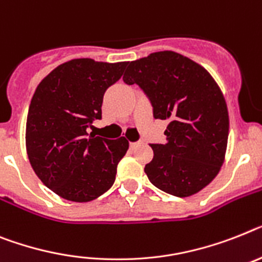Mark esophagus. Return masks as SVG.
I'll return each mask as SVG.
<instances>
[{
    "label": "esophagus",
    "mask_w": 262,
    "mask_h": 262,
    "mask_svg": "<svg viewBox=\"0 0 262 262\" xmlns=\"http://www.w3.org/2000/svg\"><path fill=\"white\" fill-rule=\"evenodd\" d=\"M138 144H140V142H130V144H129V146H130V149H135V148H137Z\"/></svg>",
    "instance_id": "34e87169"
}]
</instances>
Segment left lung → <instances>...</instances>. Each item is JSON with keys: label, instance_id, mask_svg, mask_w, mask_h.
Wrapping results in <instances>:
<instances>
[{"label": "left lung", "instance_id": "obj_1", "mask_svg": "<svg viewBox=\"0 0 262 262\" xmlns=\"http://www.w3.org/2000/svg\"><path fill=\"white\" fill-rule=\"evenodd\" d=\"M127 63L124 82L137 83L155 118L168 120L166 142L150 145L153 160L145 165L149 181L177 197L199 193L225 160L229 114L223 92L205 68L172 50Z\"/></svg>", "mask_w": 262, "mask_h": 262}]
</instances>
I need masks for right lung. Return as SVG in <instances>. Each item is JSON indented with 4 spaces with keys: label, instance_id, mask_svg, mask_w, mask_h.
<instances>
[{
    "label": "right lung",
    "instance_id": "add662e5",
    "mask_svg": "<svg viewBox=\"0 0 262 262\" xmlns=\"http://www.w3.org/2000/svg\"><path fill=\"white\" fill-rule=\"evenodd\" d=\"M126 62L76 58L53 69L38 83L26 120V153L33 170L68 201L88 202L113 185L125 137L88 135L101 118L104 93L122 76Z\"/></svg>",
    "mask_w": 262,
    "mask_h": 262
}]
</instances>
